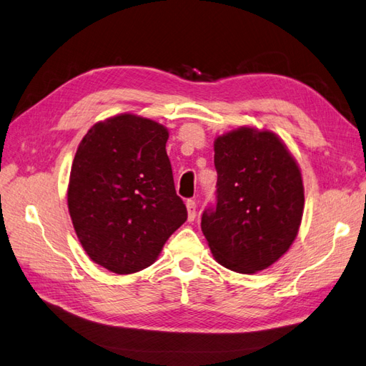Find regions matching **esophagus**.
Instances as JSON below:
<instances>
[{"label": "esophagus", "mask_w": 366, "mask_h": 366, "mask_svg": "<svg viewBox=\"0 0 366 366\" xmlns=\"http://www.w3.org/2000/svg\"><path fill=\"white\" fill-rule=\"evenodd\" d=\"M185 206H187V214H189V222H193L194 217H197V202L193 199H187Z\"/></svg>", "instance_id": "1"}]
</instances>
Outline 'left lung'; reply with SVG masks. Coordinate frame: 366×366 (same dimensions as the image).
Returning <instances> with one entry per match:
<instances>
[{
	"mask_svg": "<svg viewBox=\"0 0 366 366\" xmlns=\"http://www.w3.org/2000/svg\"><path fill=\"white\" fill-rule=\"evenodd\" d=\"M217 202L201 229L218 263L242 274L282 257L300 231L304 187L300 167L269 131L252 127L215 140Z\"/></svg>",
	"mask_w": 366,
	"mask_h": 366,
	"instance_id": "obj_1",
	"label": "left lung"
}]
</instances>
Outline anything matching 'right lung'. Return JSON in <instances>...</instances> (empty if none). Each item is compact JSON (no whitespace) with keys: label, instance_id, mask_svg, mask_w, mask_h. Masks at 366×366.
Wrapping results in <instances>:
<instances>
[{"label":"right lung","instance_id":"1","mask_svg":"<svg viewBox=\"0 0 366 366\" xmlns=\"http://www.w3.org/2000/svg\"><path fill=\"white\" fill-rule=\"evenodd\" d=\"M167 140L162 124L123 114L92 126L76 151L68 210L89 257L112 273L152 265L185 223Z\"/></svg>","mask_w":366,"mask_h":366}]
</instances>
